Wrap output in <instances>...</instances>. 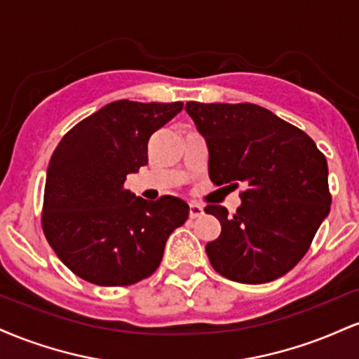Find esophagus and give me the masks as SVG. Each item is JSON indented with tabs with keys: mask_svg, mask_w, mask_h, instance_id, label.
Segmentation results:
<instances>
[{
	"mask_svg": "<svg viewBox=\"0 0 359 359\" xmlns=\"http://www.w3.org/2000/svg\"><path fill=\"white\" fill-rule=\"evenodd\" d=\"M204 214V209L203 205L199 204H191L189 205V216H191V219H196V217H201Z\"/></svg>",
	"mask_w": 359,
	"mask_h": 359,
	"instance_id": "esophagus-1",
	"label": "esophagus"
}]
</instances>
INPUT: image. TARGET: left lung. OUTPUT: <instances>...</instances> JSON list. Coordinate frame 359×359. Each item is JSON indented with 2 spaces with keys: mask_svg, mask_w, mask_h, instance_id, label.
<instances>
[{
  "mask_svg": "<svg viewBox=\"0 0 359 359\" xmlns=\"http://www.w3.org/2000/svg\"><path fill=\"white\" fill-rule=\"evenodd\" d=\"M209 150V179L224 189L245 184L236 212L204 211L221 222L205 245L212 269L240 283H266L307 253L331 209L327 162L314 140L262 106L189 101Z\"/></svg>",
  "mask_w": 359,
  "mask_h": 359,
  "instance_id": "obj_1",
  "label": "left lung"
}]
</instances>
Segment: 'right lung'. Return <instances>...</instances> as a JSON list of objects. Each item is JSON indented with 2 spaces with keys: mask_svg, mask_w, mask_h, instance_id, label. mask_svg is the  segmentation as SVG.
Listing matches in <instances>:
<instances>
[{
  "mask_svg": "<svg viewBox=\"0 0 359 359\" xmlns=\"http://www.w3.org/2000/svg\"><path fill=\"white\" fill-rule=\"evenodd\" d=\"M182 102L114 101L67 131L47 168L42 228L60 262L86 282L125 287L150 277L172 231L189 217L174 196L126 191L148 163V140Z\"/></svg>",
  "mask_w": 359,
  "mask_h": 359,
  "instance_id": "right-lung-1",
  "label": "right lung"
}]
</instances>
